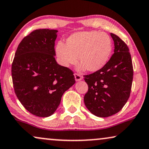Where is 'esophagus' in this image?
<instances>
[{
  "label": "esophagus",
  "mask_w": 149,
  "mask_h": 149,
  "mask_svg": "<svg viewBox=\"0 0 149 149\" xmlns=\"http://www.w3.org/2000/svg\"><path fill=\"white\" fill-rule=\"evenodd\" d=\"M74 76H75V80H76V81H80L81 80H82V76L79 74V73H75Z\"/></svg>",
  "instance_id": "obj_1"
}]
</instances>
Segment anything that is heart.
I'll return each mask as SVG.
<instances>
[{
	"mask_svg": "<svg viewBox=\"0 0 149 149\" xmlns=\"http://www.w3.org/2000/svg\"><path fill=\"white\" fill-rule=\"evenodd\" d=\"M113 49L112 41L109 35L97 31H81L71 35L66 45L59 42L56 54L62 65L68 67L81 63L80 69L96 72L108 63Z\"/></svg>",
	"mask_w": 149,
	"mask_h": 149,
	"instance_id": "heart-1",
	"label": "heart"
}]
</instances>
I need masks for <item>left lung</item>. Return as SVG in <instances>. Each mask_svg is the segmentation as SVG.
Listing matches in <instances>:
<instances>
[{"instance_id": "1", "label": "left lung", "mask_w": 149, "mask_h": 149, "mask_svg": "<svg viewBox=\"0 0 149 149\" xmlns=\"http://www.w3.org/2000/svg\"><path fill=\"white\" fill-rule=\"evenodd\" d=\"M114 54L102 69L84 75L88 91L84 104L92 114L100 118L111 116L123 108L130 96L133 69L129 47L118 36L111 33Z\"/></svg>"}]
</instances>
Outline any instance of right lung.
<instances>
[{
  "mask_svg": "<svg viewBox=\"0 0 149 149\" xmlns=\"http://www.w3.org/2000/svg\"><path fill=\"white\" fill-rule=\"evenodd\" d=\"M57 30L36 29L22 39L12 65L17 97L29 113L49 117L59 106L63 93L75 84L73 71L55 59Z\"/></svg>",
  "mask_w": 149,
  "mask_h": 149,
  "instance_id": "obj_1",
  "label": "right lung"
}]
</instances>
